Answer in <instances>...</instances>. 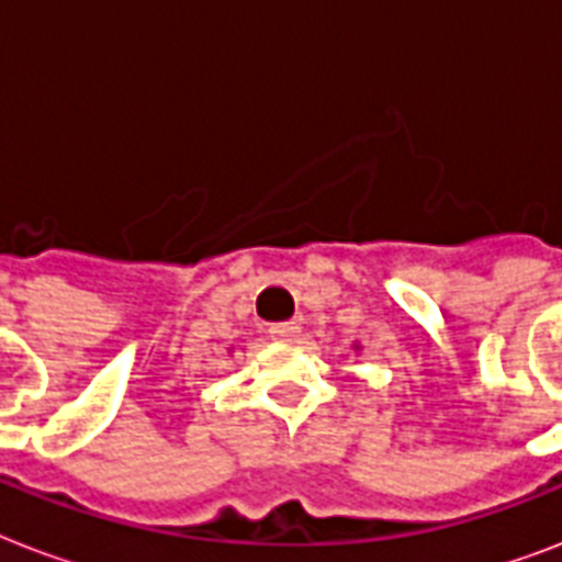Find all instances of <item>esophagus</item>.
Wrapping results in <instances>:
<instances>
[{
    "label": "esophagus",
    "instance_id": "obj_1",
    "mask_svg": "<svg viewBox=\"0 0 562 562\" xmlns=\"http://www.w3.org/2000/svg\"><path fill=\"white\" fill-rule=\"evenodd\" d=\"M300 333V326L294 324V321H289V324H273L271 329H268V335H271L273 341H294Z\"/></svg>",
    "mask_w": 562,
    "mask_h": 562
}]
</instances>
